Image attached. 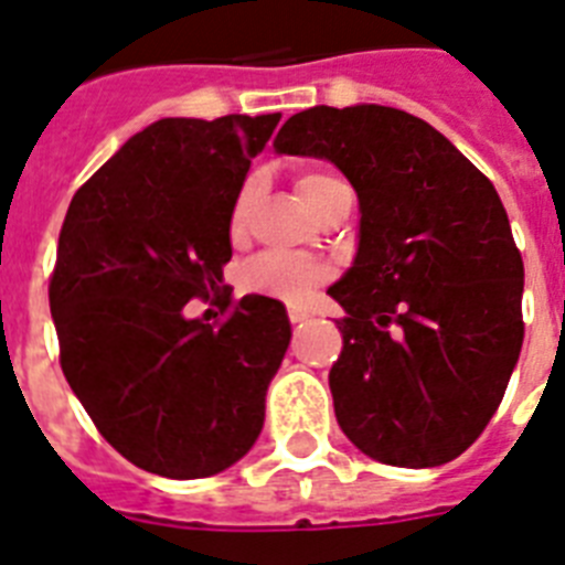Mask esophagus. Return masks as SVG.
Masks as SVG:
<instances>
[{
	"label": "esophagus",
	"mask_w": 565,
	"mask_h": 565,
	"mask_svg": "<svg viewBox=\"0 0 565 565\" xmlns=\"http://www.w3.org/2000/svg\"><path fill=\"white\" fill-rule=\"evenodd\" d=\"M287 316H290L292 324H298V321L310 319V310L307 307H287Z\"/></svg>",
	"instance_id": "esophagus-1"
}]
</instances>
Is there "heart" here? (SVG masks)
<instances>
[{
	"label": "heart",
	"instance_id": "1",
	"mask_svg": "<svg viewBox=\"0 0 565 565\" xmlns=\"http://www.w3.org/2000/svg\"><path fill=\"white\" fill-rule=\"evenodd\" d=\"M296 186L307 206L312 212H319L321 203L330 198V192L344 186V180L330 172H321V169H307V172L298 174ZM255 192H258V180L255 178H246L238 192H235V201H232L230 210L232 235H241L246 230ZM327 278H330L327 264L292 253H258L255 258L246 260L238 273L241 290L253 292V296L275 298V301H287V305H298V301L310 298Z\"/></svg>",
	"mask_w": 565,
	"mask_h": 565
}]
</instances>
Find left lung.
Masks as SVG:
<instances>
[{
  "instance_id": "left-lung-1",
  "label": "left lung",
  "mask_w": 565,
  "mask_h": 565,
  "mask_svg": "<svg viewBox=\"0 0 565 565\" xmlns=\"http://www.w3.org/2000/svg\"><path fill=\"white\" fill-rule=\"evenodd\" d=\"M275 149L327 158L359 194V253L330 296L335 419L367 457L451 462L477 443L523 348V258L494 183L434 126L391 106H316Z\"/></svg>"
}]
</instances>
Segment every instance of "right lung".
<instances>
[{
    "label": "right lung",
    "instance_id": "1",
    "mask_svg": "<svg viewBox=\"0 0 565 565\" xmlns=\"http://www.w3.org/2000/svg\"><path fill=\"white\" fill-rule=\"evenodd\" d=\"M281 114L166 117L99 166L65 212L49 301L60 367L114 451L169 480L238 462L290 344L281 301L221 287L230 210ZM203 297L224 320L182 307Z\"/></svg>",
    "mask_w": 565,
    "mask_h": 565
}]
</instances>
